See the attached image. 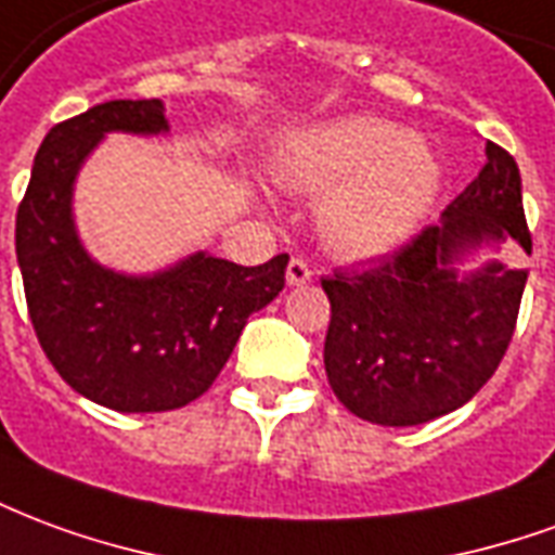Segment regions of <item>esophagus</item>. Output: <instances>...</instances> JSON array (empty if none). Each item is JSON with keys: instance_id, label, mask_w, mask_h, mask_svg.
Returning a JSON list of instances; mask_svg holds the SVG:
<instances>
[{"instance_id": "1", "label": "esophagus", "mask_w": 555, "mask_h": 555, "mask_svg": "<svg viewBox=\"0 0 555 555\" xmlns=\"http://www.w3.org/2000/svg\"><path fill=\"white\" fill-rule=\"evenodd\" d=\"M285 279H288V285H306V282H312V267L306 264L302 258H291Z\"/></svg>"}]
</instances>
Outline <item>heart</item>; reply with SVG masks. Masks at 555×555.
<instances>
[{
    "instance_id": "obj_1",
    "label": "heart",
    "mask_w": 555,
    "mask_h": 555,
    "mask_svg": "<svg viewBox=\"0 0 555 555\" xmlns=\"http://www.w3.org/2000/svg\"><path fill=\"white\" fill-rule=\"evenodd\" d=\"M276 178L291 193L324 195L321 234L345 258L398 249L434 205L440 163L422 139L374 115L306 127L285 142Z\"/></svg>"
}]
</instances>
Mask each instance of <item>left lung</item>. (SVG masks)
Masks as SVG:
<instances>
[{
	"instance_id": "obj_1",
	"label": "left lung",
	"mask_w": 555,
	"mask_h": 555,
	"mask_svg": "<svg viewBox=\"0 0 555 555\" xmlns=\"http://www.w3.org/2000/svg\"><path fill=\"white\" fill-rule=\"evenodd\" d=\"M532 253L520 169L496 142L476 181L398 253L321 279L330 297L326 377L353 416L404 428L464 408L512 345L526 270L490 261L466 279L454 261L488 243Z\"/></svg>"
}]
</instances>
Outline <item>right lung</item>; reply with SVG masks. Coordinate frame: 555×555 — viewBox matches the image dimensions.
Returning <instances> with one entry per match:
<instances>
[{"instance_id":"add662e5","label":"right lung","mask_w":555,"mask_h":555,"mask_svg":"<svg viewBox=\"0 0 555 555\" xmlns=\"http://www.w3.org/2000/svg\"><path fill=\"white\" fill-rule=\"evenodd\" d=\"M109 130H169L163 103L106 101L43 137L17 207V261L35 336L70 389L118 413H163L205 396L246 318L285 288L288 255L241 267L190 255L166 273L118 276L82 249L70 190Z\"/></svg>"}]
</instances>
